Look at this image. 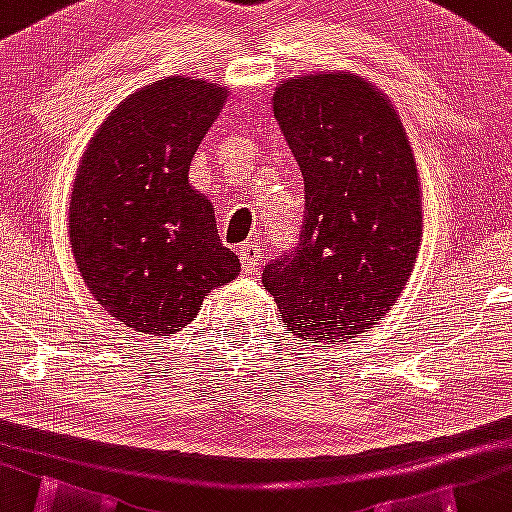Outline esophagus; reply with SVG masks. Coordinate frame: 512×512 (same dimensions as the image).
Listing matches in <instances>:
<instances>
[{
  "label": "esophagus",
  "instance_id": "esophagus-1",
  "mask_svg": "<svg viewBox=\"0 0 512 512\" xmlns=\"http://www.w3.org/2000/svg\"><path fill=\"white\" fill-rule=\"evenodd\" d=\"M239 259L243 271L255 273L259 266H262V248L255 246V243H243L239 248Z\"/></svg>",
  "mask_w": 512,
  "mask_h": 512
}]
</instances>
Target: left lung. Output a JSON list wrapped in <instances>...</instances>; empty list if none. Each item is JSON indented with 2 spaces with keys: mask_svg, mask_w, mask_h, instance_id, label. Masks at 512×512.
I'll list each match as a JSON object with an SVG mask.
<instances>
[{
  "mask_svg": "<svg viewBox=\"0 0 512 512\" xmlns=\"http://www.w3.org/2000/svg\"><path fill=\"white\" fill-rule=\"evenodd\" d=\"M303 174L299 241L264 266L282 322L347 342L398 301L423 234L418 172L393 105L358 75L289 80L273 94Z\"/></svg>",
  "mask_w": 512,
  "mask_h": 512,
  "instance_id": "8db88e82",
  "label": "left lung"
}]
</instances>
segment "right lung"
<instances>
[{"mask_svg":"<svg viewBox=\"0 0 512 512\" xmlns=\"http://www.w3.org/2000/svg\"><path fill=\"white\" fill-rule=\"evenodd\" d=\"M225 98L202 80H158L110 114L80 163L68 209L75 262L96 301L133 331L183 329L241 271L211 202L188 183Z\"/></svg>","mask_w":512,"mask_h":512,"instance_id":"obj_1","label":"right lung"}]
</instances>
